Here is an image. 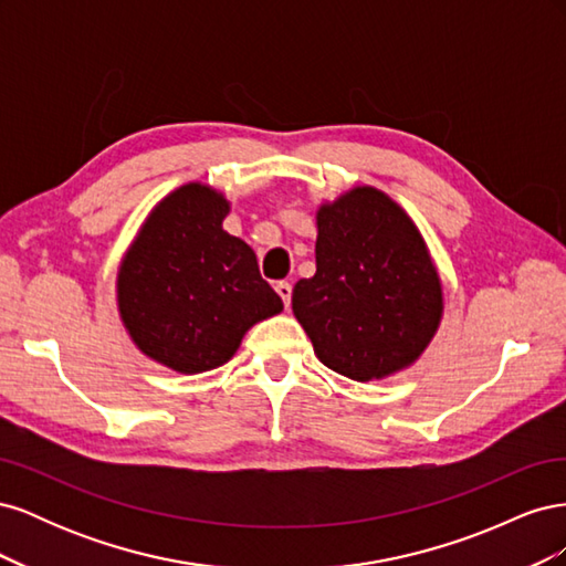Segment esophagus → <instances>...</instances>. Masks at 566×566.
I'll return each mask as SVG.
<instances>
[{"mask_svg": "<svg viewBox=\"0 0 566 566\" xmlns=\"http://www.w3.org/2000/svg\"><path fill=\"white\" fill-rule=\"evenodd\" d=\"M276 293L281 295L283 304L290 306V300H293V285H290L287 281H279V283H276Z\"/></svg>", "mask_w": 566, "mask_h": 566, "instance_id": "1", "label": "esophagus"}]
</instances>
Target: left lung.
<instances>
[{
    "instance_id": "obj_1",
    "label": "left lung",
    "mask_w": 566,
    "mask_h": 566,
    "mask_svg": "<svg viewBox=\"0 0 566 566\" xmlns=\"http://www.w3.org/2000/svg\"><path fill=\"white\" fill-rule=\"evenodd\" d=\"M316 273L293 312L323 366L368 382L410 366L441 321V285L413 221L378 188L358 186L316 214Z\"/></svg>"
}]
</instances>
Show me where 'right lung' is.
Returning a JSON list of instances; mask_svg holds the SVG:
<instances>
[{
  "mask_svg": "<svg viewBox=\"0 0 566 566\" xmlns=\"http://www.w3.org/2000/svg\"><path fill=\"white\" fill-rule=\"evenodd\" d=\"M227 214L214 188H177L150 212L117 273L134 345L177 373L227 364L254 323L283 310L252 248L221 229Z\"/></svg>",
  "mask_w": 566,
  "mask_h": 566,
  "instance_id": "add662e5",
  "label": "right lung"
}]
</instances>
